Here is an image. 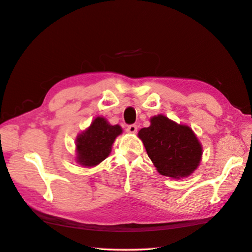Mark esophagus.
Returning <instances> with one entry per match:
<instances>
[{
	"label": "esophagus",
	"instance_id": "34e87169",
	"mask_svg": "<svg viewBox=\"0 0 252 252\" xmlns=\"http://www.w3.org/2000/svg\"><path fill=\"white\" fill-rule=\"evenodd\" d=\"M126 130H127V133H129V134H136L137 133V126L129 125V126H127Z\"/></svg>",
	"mask_w": 252,
	"mask_h": 252
}]
</instances>
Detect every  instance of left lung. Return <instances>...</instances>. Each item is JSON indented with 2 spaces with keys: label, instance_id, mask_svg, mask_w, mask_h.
<instances>
[{
  "label": "left lung",
  "instance_id": "left-lung-1",
  "mask_svg": "<svg viewBox=\"0 0 252 252\" xmlns=\"http://www.w3.org/2000/svg\"><path fill=\"white\" fill-rule=\"evenodd\" d=\"M138 137L162 176L175 179L188 177L200 164L202 146L193 130L165 115L153 116L151 125L140 129Z\"/></svg>",
  "mask_w": 252,
  "mask_h": 252
}]
</instances>
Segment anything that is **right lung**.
Here are the masks:
<instances>
[{
    "instance_id": "1",
    "label": "right lung",
    "mask_w": 252,
    "mask_h": 252,
    "mask_svg": "<svg viewBox=\"0 0 252 252\" xmlns=\"http://www.w3.org/2000/svg\"><path fill=\"white\" fill-rule=\"evenodd\" d=\"M122 133L119 125H110L103 116L95 117L75 140V161L87 168L100 164L109 156L115 139Z\"/></svg>"
}]
</instances>
